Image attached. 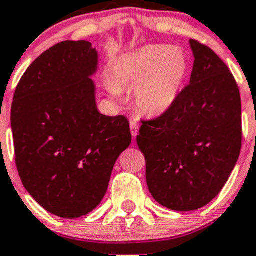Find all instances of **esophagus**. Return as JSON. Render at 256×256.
Returning <instances> with one entry per match:
<instances>
[{
  "instance_id": "obj_1",
  "label": "esophagus",
  "mask_w": 256,
  "mask_h": 256,
  "mask_svg": "<svg viewBox=\"0 0 256 256\" xmlns=\"http://www.w3.org/2000/svg\"><path fill=\"white\" fill-rule=\"evenodd\" d=\"M130 130H132V136H136L139 132V124L136 121H132L130 122Z\"/></svg>"
}]
</instances>
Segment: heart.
Wrapping results in <instances>:
<instances>
[{
  "label": "heart",
  "instance_id": "obj_1",
  "mask_svg": "<svg viewBox=\"0 0 256 256\" xmlns=\"http://www.w3.org/2000/svg\"><path fill=\"white\" fill-rule=\"evenodd\" d=\"M188 58L178 47L151 44L121 56L113 66V78L105 85L114 97L121 96L118 86H135V102L148 114H160L174 105L182 92Z\"/></svg>",
  "mask_w": 256,
  "mask_h": 256
}]
</instances>
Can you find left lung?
Returning a JSON list of instances; mask_svg holds the SVG:
<instances>
[{"label": "left lung", "instance_id": "obj_1", "mask_svg": "<svg viewBox=\"0 0 256 256\" xmlns=\"http://www.w3.org/2000/svg\"><path fill=\"white\" fill-rule=\"evenodd\" d=\"M190 81L159 117L142 121L136 136L152 197L178 212L196 210L225 186L242 147L236 81L208 46L190 39Z\"/></svg>", "mask_w": 256, "mask_h": 256}]
</instances>
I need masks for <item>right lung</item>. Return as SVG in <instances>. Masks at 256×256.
<instances>
[{"instance_id": "add662e5", "label": "right lung", "mask_w": 256, "mask_h": 256, "mask_svg": "<svg viewBox=\"0 0 256 256\" xmlns=\"http://www.w3.org/2000/svg\"><path fill=\"white\" fill-rule=\"evenodd\" d=\"M97 51L86 40L52 46L31 63L12 104L16 164L46 210L78 218L98 206L118 156L132 143L124 116L97 110Z\"/></svg>"}]
</instances>
